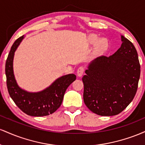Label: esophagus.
Instances as JSON below:
<instances>
[{
  "mask_svg": "<svg viewBox=\"0 0 145 145\" xmlns=\"http://www.w3.org/2000/svg\"><path fill=\"white\" fill-rule=\"evenodd\" d=\"M84 67H82V66H81V67L78 68L77 70L78 76H82L83 74H84Z\"/></svg>",
  "mask_w": 145,
  "mask_h": 145,
  "instance_id": "esophagus-1",
  "label": "esophagus"
}]
</instances>
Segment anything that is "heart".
<instances>
[{"label":"heart","mask_w":145,"mask_h":145,"mask_svg":"<svg viewBox=\"0 0 145 145\" xmlns=\"http://www.w3.org/2000/svg\"><path fill=\"white\" fill-rule=\"evenodd\" d=\"M99 38L97 35L92 34L89 37V41L90 44H95L98 43L97 48L99 50H105L108 47V41L106 39H101L99 41Z\"/></svg>","instance_id":"heart-1"}]
</instances>
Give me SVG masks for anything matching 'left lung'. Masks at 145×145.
<instances>
[{
  "instance_id": "1",
  "label": "left lung",
  "mask_w": 145,
  "mask_h": 145,
  "mask_svg": "<svg viewBox=\"0 0 145 145\" xmlns=\"http://www.w3.org/2000/svg\"><path fill=\"white\" fill-rule=\"evenodd\" d=\"M121 47L112 55L91 61L82 78L84 104L98 115L119 114L137 91L140 75L137 51L124 36L121 35Z\"/></svg>"
}]
</instances>
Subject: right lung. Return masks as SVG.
<instances>
[{"mask_svg": "<svg viewBox=\"0 0 145 145\" xmlns=\"http://www.w3.org/2000/svg\"><path fill=\"white\" fill-rule=\"evenodd\" d=\"M23 38L24 35L14 43L6 61L5 74L8 92L18 107L28 115H49L61 106L66 89L76 79V76L73 74L61 76L50 86L39 92L31 93L22 89L15 79L13 61L15 51Z\"/></svg>", "mask_w": 145, "mask_h": 145, "instance_id": "obj_1", "label": "right lung"}]
</instances>
